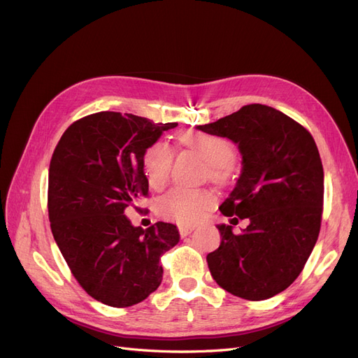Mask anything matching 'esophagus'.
Here are the masks:
<instances>
[{
    "label": "esophagus",
    "mask_w": 358,
    "mask_h": 358,
    "mask_svg": "<svg viewBox=\"0 0 358 358\" xmlns=\"http://www.w3.org/2000/svg\"><path fill=\"white\" fill-rule=\"evenodd\" d=\"M193 230H194V227H190V226H180V227H178V231H180V236H181V237L189 236Z\"/></svg>",
    "instance_id": "34e87169"
}]
</instances>
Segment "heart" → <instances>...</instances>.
Wrapping results in <instances>:
<instances>
[{
    "instance_id": "b5f03b06",
    "label": "heart",
    "mask_w": 358,
    "mask_h": 358,
    "mask_svg": "<svg viewBox=\"0 0 358 358\" xmlns=\"http://www.w3.org/2000/svg\"><path fill=\"white\" fill-rule=\"evenodd\" d=\"M180 144L192 149L206 161L205 176L215 182H226L230 176V165L234 161L233 145L221 137L186 132L178 137ZM171 145L165 141H156L143 155V171L150 187L161 190L166 186L172 168ZM215 196L205 189L176 187L164 194L157 202L159 215L176 221L182 226H190L201 221L213 208Z\"/></svg>"
}]
</instances>
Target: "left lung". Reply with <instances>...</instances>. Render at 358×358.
I'll return each mask as SVG.
<instances>
[{
    "label": "left lung",
    "mask_w": 358,
    "mask_h": 358,
    "mask_svg": "<svg viewBox=\"0 0 358 358\" xmlns=\"http://www.w3.org/2000/svg\"><path fill=\"white\" fill-rule=\"evenodd\" d=\"M197 129L239 145L242 174L220 206L222 215L248 218L234 234L217 226L220 248L206 261L214 280L234 296L268 299L301 274L320 233L324 174L310 131L270 106L248 104Z\"/></svg>",
    "instance_id": "obj_1"
}]
</instances>
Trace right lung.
<instances>
[{
  "label": "right lung",
  "mask_w": 358,
  "mask_h": 358,
  "mask_svg": "<svg viewBox=\"0 0 358 358\" xmlns=\"http://www.w3.org/2000/svg\"><path fill=\"white\" fill-rule=\"evenodd\" d=\"M177 122L99 112L63 132L48 169L51 233L85 292L106 306L141 302L162 282L161 257L176 246L174 224L134 227L125 210L149 194L143 155Z\"/></svg>",
  "instance_id": "1"
}]
</instances>
